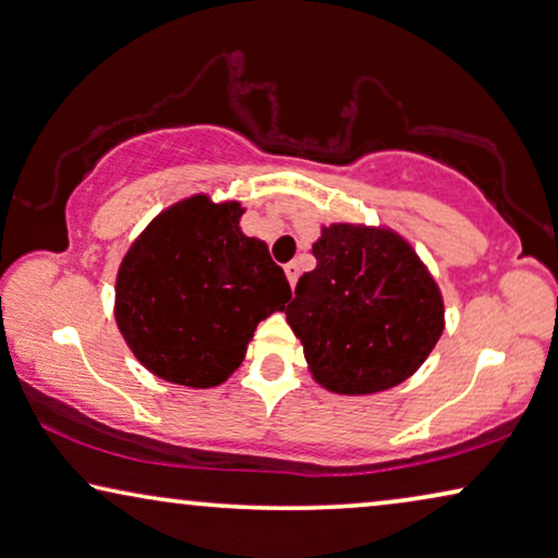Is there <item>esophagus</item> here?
<instances>
[{
    "instance_id": "1",
    "label": "esophagus",
    "mask_w": 558,
    "mask_h": 558,
    "mask_svg": "<svg viewBox=\"0 0 558 558\" xmlns=\"http://www.w3.org/2000/svg\"><path fill=\"white\" fill-rule=\"evenodd\" d=\"M284 271H287L289 284L296 287V281H299V264H296V262H289V264L284 266Z\"/></svg>"
}]
</instances>
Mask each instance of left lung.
Returning a JSON list of instances; mask_svg holds the SVG:
<instances>
[{
	"label": "left lung",
	"mask_w": 558,
	"mask_h": 558,
	"mask_svg": "<svg viewBox=\"0 0 558 558\" xmlns=\"http://www.w3.org/2000/svg\"><path fill=\"white\" fill-rule=\"evenodd\" d=\"M287 306L314 379L339 395L400 385L442 335V296L398 233L335 223Z\"/></svg>",
	"instance_id": "obj_1"
}]
</instances>
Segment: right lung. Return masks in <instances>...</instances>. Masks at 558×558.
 Instances as JSON below:
<instances>
[{"label": "right lung", "instance_id": "add662e5", "mask_svg": "<svg viewBox=\"0 0 558 558\" xmlns=\"http://www.w3.org/2000/svg\"><path fill=\"white\" fill-rule=\"evenodd\" d=\"M236 201L185 198L156 216L120 264L116 322L153 375L221 385L262 319L292 296L264 241L239 229Z\"/></svg>", "mask_w": 558, "mask_h": 558}]
</instances>
